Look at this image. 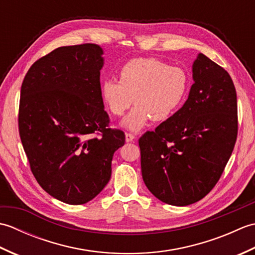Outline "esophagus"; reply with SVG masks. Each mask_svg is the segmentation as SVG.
I'll use <instances>...</instances> for the list:
<instances>
[{
	"instance_id": "1",
	"label": "esophagus",
	"mask_w": 255,
	"mask_h": 255,
	"mask_svg": "<svg viewBox=\"0 0 255 255\" xmlns=\"http://www.w3.org/2000/svg\"><path fill=\"white\" fill-rule=\"evenodd\" d=\"M134 140V134L130 133V132H127L126 133V141L127 142H131Z\"/></svg>"
}]
</instances>
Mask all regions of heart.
Returning <instances> with one entry per match:
<instances>
[{"mask_svg":"<svg viewBox=\"0 0 255 255\" xmlns=\"http://www.w3.org/2000/svg\"><path fill=\"white\" fill-rule=\"evenodd\" d=\"M188 88L185 70L170 67L155 58H136L119 70V81L105 80L101 93L107 110L117 117L123 116L133 101L136 105L123 124L136 131L149 119L164 122L174 115Z\"/></svg>","mask_w":255,"mask_h":255,"instance_id":"obj_1","label":"heart"}]
</instances>
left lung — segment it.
Masks as SVG:
<instances>
[{
	"mask_svg": "<svg viewBox=\"0 0 255 255\" xmlns=\"http://www.w3.org/2000/svg\"><path fill=\"white\" fill-rule=\"evenodd\" d=\"M180 110L139 138L142 178L161 202L187 206L223 174L238 136L237 92L229 73L199 53Z\"/></svg>",
	"mask_w": 255,
	"mask_h": 255,
	"instance_id": "obj_1",
	"label": "left lung"
}]
</instances>
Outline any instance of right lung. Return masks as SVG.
<instances>
[{
  "label": "right lung",
  "mask_w": 255,
  "mask_h": 255,
  "mask_svg": "<svg viewBox=\"0 0 255 255\" xmlns=\"http://www.w3.org/2000/svg\"><path fill=\"white\" fill-rule=\"evenodd\" d=\"M102 55L95 44L59 47L34 62L21 83L18 130L30 170L48 194L70 205L102 192L125 144L104 111Z\"/></svg>",
  "instance_id": "add662e5"
}]
</instances>
